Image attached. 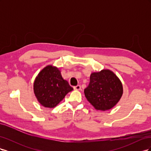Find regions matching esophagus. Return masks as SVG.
<instances>
[{"mask_svg": "<svg viewBox=\"0 0 151 151\" xmlns=\"http://www.w3.org/2000/svg\"><path fill=\"white\" fill-rule=\"evenodd\" d=\"M74 89L75 90H80V89H81V86H80V85H77V86H76L74 87Z\"/></svg>", "mask_w": 151, "mask_h": 151, "instance_id": "obj_1", "label": "esophagus"}]
</instances>
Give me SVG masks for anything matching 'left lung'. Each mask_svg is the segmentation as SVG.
I'll list each match as a JSON object with an SVG mask.
<instances>
[{
	"instance_id": "left-lung-1",
	"label": "left lung",
	"mask_w": 151,
	"mask_h": 151,
	"mask_svg": "<svg viewBox=\"0 0 151 151\" xmlns=\"http://www.w3.org/2000/svg\"><path fill=\"white\" fill-rule=\"evenodd\" d=\"M84 94L96 109L108 110L120 101L123 94V86L114 72L104 69L91 74L89 84L84 89Z\"/></svg>"
}]
</instances>
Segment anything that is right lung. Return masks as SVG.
<instances>
[{"label":"right lung","instance_id":"obj_1","mask_svg":"<svg viewBox=\"0 0 151 151\" xmlns=\"http://www.w3.org/2000/svg\"><path fill=\"white\" fill-rule=\"evenodd\" d=\"M34 93L38 102L46 108H54L73 90L60 71L53 65H47L36 76L33 85Z\"/></svg>","mask_w":151,"mask_h":151}]
</instances>
